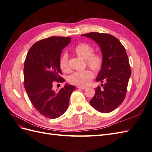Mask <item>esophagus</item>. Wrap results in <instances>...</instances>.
Returning <instances> with one entry per match:
<instances>
[{"mask_svg":"<svg viewBox=\"0 0 152 152\" xmlns=\"http://www.w3.org/2000/svg\"><path fill=\"white\" fill-rule=\"evenodd\" d=\"M77 88L79 89H86L87 87H81V86H78Z\"/></svg>","mask_w":152,"mask_h":152,"instance_id":"obj_1","label":"esophagus"}]
</instances>
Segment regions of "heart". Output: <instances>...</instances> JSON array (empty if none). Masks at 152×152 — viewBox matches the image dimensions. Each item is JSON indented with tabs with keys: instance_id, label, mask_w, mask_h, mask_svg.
Wrapping results in <instances>:
<instances>
[{
	"instance_id": "1",
	"label": "heart",
	"mask_w": 152,
	"mask_h": 152,
	"mask_svg": "<svg viewBox=\"0 0 152 152\" xmlns=\"http://www.w3.org/2000/svg\"><path fill=\"white\" fill-rule=\"evenodd\" d=\"M73 51L78 56L85 59V65L95 72H99L103 66L104 58L99 53H94V48L91 45L80 42L77 44ZM59 65L61 70L65 73H69L71 69L68 64V54L65 53L61 56L59 61ZM94 77L93 73L91 70L87 69L82 72L73 73L68 78V82L71 84L84 87L88 85Z\"/></svg>"
}]
</instances>
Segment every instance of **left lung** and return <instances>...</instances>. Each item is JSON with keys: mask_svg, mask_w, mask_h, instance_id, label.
I'll return each mask as SVG.
<instances>
[{"mask_svg": "<svg viewBox=\"0 0 152 152\" xmlns=\"http://www.w3.org/2000/svg\"><path fill=\"white\" fill-rule=\"evenodd\" d=\"M97 42L104 58L103 66L96 81L105 82L95 88L90 104L102 113H110L121 104L126 97L129 79L131 74L126 50L114 36L104 33L91 32L82 34Z\"/></svg>", "mask_w": 152, "mask_h": 152, "instance_id": "obj_1", "label": "left lung"}]
</instances>
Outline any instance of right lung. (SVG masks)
Instances as JSON below:
<instances>
[{"label": "right lung", "mask_w": 152, "mask_h": 152, "mask_svg": "<svg viewBox=\"0 0 152 152\" xmlns=\"http://www.w3.org/2000/svg\"><path fill=\"white\" fill-rule=\"evenodd\" d=\"M70 37L53 36L35 42L27 53L24 64V86L31 104L49 118H56L65 113L75 86L65 85L56 93L54 81H65L59 65L62 50Z\"/></svg>", "instance_id": "obj_1"}]
</instances>
